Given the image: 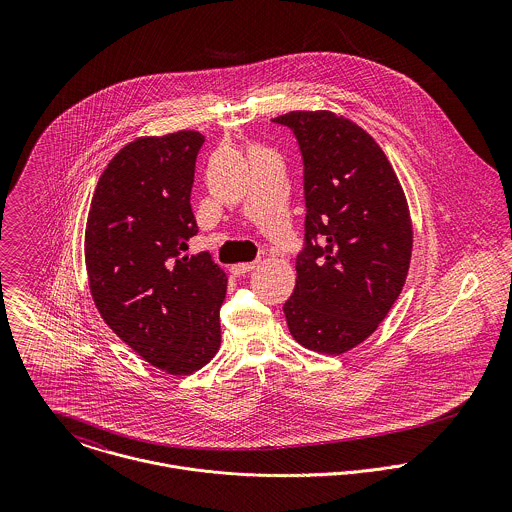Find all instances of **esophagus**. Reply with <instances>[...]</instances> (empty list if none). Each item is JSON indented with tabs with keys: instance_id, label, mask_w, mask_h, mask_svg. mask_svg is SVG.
Returning <instances> with one entry per match:
<instances>
[{
	"instance_id": "esophagus-1",
	"label": "esophagus",
	"mask_w": 512,
	"mask_h": 512,
	"mask_svg": "<svg viewBox=\"0 0 512 512\" xmlns=\"http://www.w3.org/2000/svg\"><path fill=\"white\" fill-rule=\"evenodd\" d=\"M256 268V262H240V264H234L232 268H230V272H232V276H244V274H248V272H252Z\"/></svg>"
}]
</instances>
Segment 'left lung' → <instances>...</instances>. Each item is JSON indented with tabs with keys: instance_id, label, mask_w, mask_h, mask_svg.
<instances>
[{
	"instance_id": "1",
	"label": "left lung",
	"mask_w": 512,
	"mask_h": 512,
	"mask_svg": "<svg viewBox=\"0 0 512 512\" xmlns=\"http://www.w3.org/2000/svg\"><path fill=\"white\" fill-rule=\"evenodd\" d=\"M274 122L297 138L307 207L288 327L301 347L343 355L378 329L404 288L414 246L408 201L382 147L353 120L293 110Z\"/></svg>"
}]
</instances>
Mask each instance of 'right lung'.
I'll use <instances>...</instances> for the list:
<instances>
[{"label": "right lung", "mask_w": 512, "mask_h": 512, "mask_svg": "<svg viewBox=\"0 0 512 512\" xmlns=\"http://www.w3.org/2000/svg\"><path fill=\"white\" fill-rule=\"evenodd\" d=\"M205 136H142L102 171L84 230L88 288L106 325L144 361L193 374L220 347L226 274L209 252L187 254L199 226L191 209Z\"/></svg>", "instance_id": "right-lung-1"}]
</instances>
